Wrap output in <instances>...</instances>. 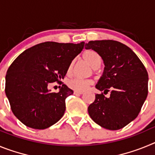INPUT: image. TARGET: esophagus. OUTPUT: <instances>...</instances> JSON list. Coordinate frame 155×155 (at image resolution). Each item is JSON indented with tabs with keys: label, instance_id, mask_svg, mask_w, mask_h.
Listing matches in <instances>:
<instances>
[{
	"label": "esophagus",
	"instance_id": "1",
	"mask_svg": "<svg viewBox=\"0 0 155 155\" xmlns=\"http://www.w3.org/2000/svg\"><path fill=\"white\" fill-rule=\"evenodd\" d=\"M83 91H74V94H83Z\"/></svg>",
	"mask_w": 155,
	"mask_h": 155
}]
</instances>
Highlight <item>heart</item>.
<instances>
[{
	"label": "heart",
	"instance_id": "1",
	"mask_svg": "<svg viewBox=\"0 0 155 155\" xmlns=\"http://www.w3.org/2000/svg\"><path fill=\"white\" fill-rule=\"evenodd\" d=\"M82 58L86 63L89 64L93 69H98L102 64V58L96 52L88 50L82 53ZM73 68V63H71L68 68V73L70 74ZM92 81L88 79L74 78L68 81V86L74 91H83L91 84Z\"/></svg>",
	"mask_w": 155,
	"mask_h": 155
}]
</instances>
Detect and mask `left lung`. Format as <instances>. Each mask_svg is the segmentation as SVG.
<instances>
[{"mask_svg":"<svg viewBox=\"0 0 155 155\" xmlns=\"http://www.w3.org/2000/svg\"><path fill=\"white\" fill-rule=\"evenodd\" d=\"M102 57V76L95 87L110 95L95 94L87 108L94 123L110 130H117L137 118L148 93V74L130 48L118 41L95 40L85 44Z\"/></svg>","mask_w":155,"mask_h":155,"instance_id":"left-lung-1","label":"left lung"}]
</instances>
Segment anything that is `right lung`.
Returning a JSON list of instances; mask_svg holds the SVG:
<instances>
[{
  "label": "right lung",
  "mask_w": 155,
  "mask_h": 155,
  "mask_svg": "<svg viewBox=\"0 0 155 155\" xmlns=\"http://www.w3.org/2000/svg\"><path fill=\"white\" fill-rule=\"evenodd\" d=\"M84 46V42H42L25 50L11 64L5 78V93L12 113L23 124L43 130L62 118L65 99L74 91L61 80ZM56 81L62 84L61 88L58 93H51L48 86Z\"/></svg>",
  "instance_id": "obj_1"
}]
</instances>
